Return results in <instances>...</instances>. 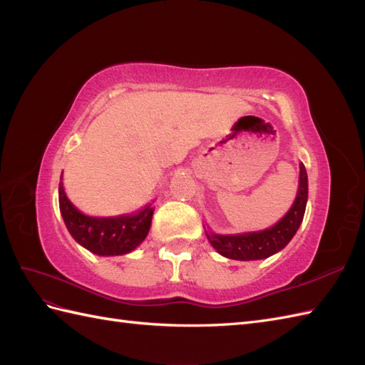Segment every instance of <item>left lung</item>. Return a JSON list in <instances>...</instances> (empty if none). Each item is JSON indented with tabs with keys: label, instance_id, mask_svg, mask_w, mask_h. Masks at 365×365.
Listing matches in <instances>:
<instances>
[{
	"label": "left lung",
	"instance_id": "left-lung-1",
	"mask_svg": "<svg viewBox=\"0 0 365 365\" xmlns=\"http://www.w3.org/2000/svg\"><path fill=\"white\" fill-rule=\"evenodd\" d=\"M307 201V173L304 165L300 164V187L291 210L274 227L236 236L207 235L210 244L222 256L233 260H259L267 259L277 251L283 250L300 227Z\"/></svg>",
	"mask_w": 365,
	"mask_h": 365
}]
</instances>
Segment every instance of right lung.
<instances>
[{
    "mask_svg": "<svg viewBox=\"0 0 365 365\" xmlns=\"http://www.w3.org/2000/svg\"><path fill=\"white\" fill-rule=\"evenodd\" d=\"M59 208L74 240L98 256H121L135 250L148 236L153 215V210L148 205L130 216H85L68 201L62 182L59 184Z\"/></svg>",
    "mask_w": 365,
    "mask_h": 365,
    "instance_id": "obj_1",
    "label": "right lung"
}]
</instances>
